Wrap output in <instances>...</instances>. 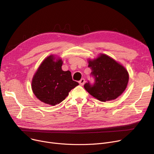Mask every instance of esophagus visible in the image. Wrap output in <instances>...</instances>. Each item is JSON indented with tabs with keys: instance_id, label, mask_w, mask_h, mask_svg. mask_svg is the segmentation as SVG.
<instances>
[{
	"instance_id": "1",
	"label": "esophagus",
	"mask_w": 154,
	"mask_h": 154,
	"mask_svg": "<svg viewBox=\"0 0 154 154\" xmlns=\"http://www.w3.org/2000/svg\"><path fill=\"white\" fill-rule=\"evenodd\" d=\"M85 82V80L84 79H82L81 80L79 81V84L80 85H83L84 84V83Z\"/></svg>"
}]
</instances>
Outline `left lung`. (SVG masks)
Segmentation results:
<instances>
[{
  "instance_id": "left-lung-1",
  "label": "left lung",
  "mask_w": 154,
  "mask_h": 154,
  "mask_svg": "<svg viewBox=\"0 0 154 154\" xmlns=\"http://www.w3.org/2000/svg\"><path fill=\"white\" fill-rule=\"evenodd\" d=\"M88 67L94 83L85 84V89L101 102L114 100L125 90L128 82L127 70L122 65L106 54L88 60Z\"/></svg>"
}]
</instances>
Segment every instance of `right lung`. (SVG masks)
<instances>
[{
    "instance_id": "add662e5",
    "label": "right lung",
    "mask_w": 154,
    "mask_h": 154,
    "mask_svg": "<svg viewBox=\"0 0 154 154\" xmlns=\"http://www.w3.org/2000/svg\"><path fill=\"white\" fill-rule=\"evenodd\" d=\"M51 55L40 65L32 79V89L36 97L47 104L55 106L66 99L79 85L72 80L69 70L63 71L61 59Z\"/></svg>"
}]
</instances>
